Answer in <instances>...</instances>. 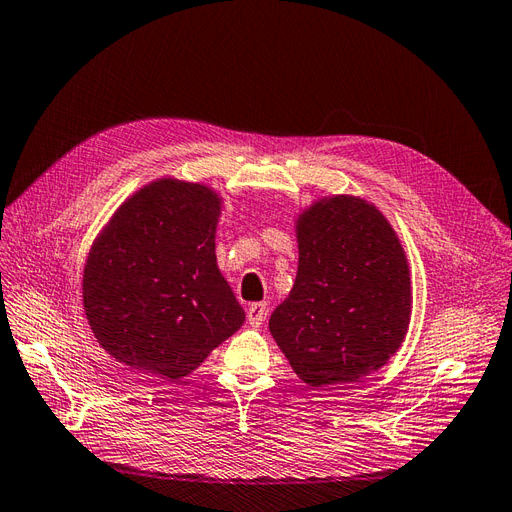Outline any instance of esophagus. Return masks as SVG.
<instances>
[{"label": "esophagus", "instance_id": "34e87169", "mask_svg": "<svg viewBox=\"0 0 512 512\" xmlns=\"http://www.w3.org/2000/svg\"><path fill=\"white\" fill-rule=\"evenodd\" d=\"M266 316H268V305L266 303H253L251 307L246 309V320H248V324L255 326V329H257V326L264 324Z\"/></svg>", "mask_w": 512, "mask_h": 512}]
</instances>
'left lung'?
<instances>
[{"label": "left lung", "instance_id": "1", "mask_svg": "<svg viewBox=\"0 0 512 512\" xmlns=\"http://www.w3.org/2000/svg\"><path fill=\"white\" fill-rule=\"evenodd\" d=\"M298 272L272 311L270 333L311 387L376 372L411 320L409 266L385 216L357 196H333L298 220Z\"/></svg>", "mask_w": 512, "mask_h": 512}]
</instances>
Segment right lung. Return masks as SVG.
<instances>
[{"label":"right lung","mask_w":512,"mask_h":512,"mask_svg":"<svg viewBox=\"0 0 512 512\" xmlns=\"http://www.w3.org/2000/svg\"><path fill=\"white\" fill-rule=\"evenodd\" d=\"M220 203L199 183L162 179L121 205L84 270V309L114 359L177 381L244 322L216 266Z\"/></svg>","instance_id":"add662e5"}]
</instances>
